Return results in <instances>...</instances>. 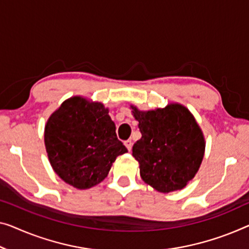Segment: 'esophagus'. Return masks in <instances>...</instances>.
Returning a JSON list of instances; mask_svg holds the SVG:
<instances>
[{
    "label": "esophagus",
    "instance_id": "obj_1",
    "mask_svg": "<svg viewBox=\"0 0 249 249\" xmlns=\"http://www.w3.org/2000/svg\"><path fill=\"white\" fill-rule=\"evenodd\" d=\"M124 144H125V146L127 147V150H128V151H131V150H132V145H133L132 140H127V141H125Z\"/></svg>",
    "mask_w": 249,
    "mask_h": 249
}]
</instances>
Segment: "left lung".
Here are the masks:
<instances>
[{"label": "left lung", "instance_id": "left-lung-1", "mask_svg": "<svg viewBox=\"0 0 249 249\" xmlns=\"http://www.w3.org/2000/svg\"><path fill=\"white\" fill-rule=\"evenodd\" d=\"M132 109L142 134L133 146L142 179L163 194L184 188L205 154V139L195 117L179 104L148 112Z\"/></svg>", "mask_w": 249, "mask_h": 249}]
</instances>
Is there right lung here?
I'll return each instance as SVG.
<instances>
[{
    "label": "right lung",
    "mask_w": 249,
    "mask_h": 249,
    "mask_svg": "<svg viewBox=\"0 0 249 249\" xmlns=\"http://www.w3.org/2000/svg\"><path fill=\"white\" fill-rule=\"evenodd\" d=\"M44 144L54 172L77 189L101 182L118 155L127 152L117 139L108 109L81 97L64 102L51 115Z\"/></svg>",
    "instance_id": "obj_1"
}]
</instances>
